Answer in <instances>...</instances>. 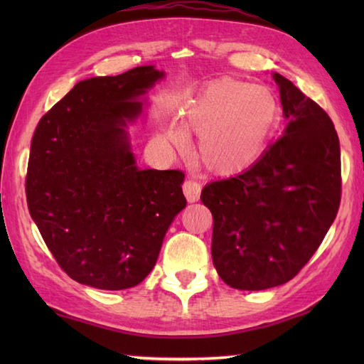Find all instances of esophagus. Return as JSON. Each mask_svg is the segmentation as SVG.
<instances>
[{
	"mask_svg": "<svg viewBox=\"0 0 364 364\" xmlns=\"http://www.w3.org/2000/svg\"><path fill=\"white\" fill-rule=\"evenodd\" d=\"M200 184L194 180H186L183 183V193L186 196L188 202H197L200 197Z\"/></svg>",
	"mask_w": 364,
	"mask_h": 364,
	"instance_id": "obj_1",
	"label": "esophagus"
}]
</instances>
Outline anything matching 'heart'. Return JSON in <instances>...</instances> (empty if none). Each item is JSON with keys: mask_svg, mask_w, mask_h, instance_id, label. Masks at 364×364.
<instances>
[{"mask_svg": "<svg viewBox=\"0 0 364 364\" xmlns=\"http://www.w3.org/2000/svg\"><path fill=\"white\" fill-rule=\"evenodd\" d=\"M278 119V101L264 86L242 80H217L184 110L183 122L168 123L162 138L186 149L193 133L199 138L197 157L207 170L230 175L260 156Z\"/></svg>", "mask_w": 364, "mask_h": 364, "instance_id": "1", "label": "heart"}]
</instances>
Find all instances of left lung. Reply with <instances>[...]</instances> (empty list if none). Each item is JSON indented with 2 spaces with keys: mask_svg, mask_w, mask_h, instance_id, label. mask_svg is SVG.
Segmentation results:
<instances>
[{
  "mask_svg": "<svg viewBox=\"0 0 364 364\" xmlns=\"http://www.w3.org/2000/svg\"><path fill=\"white\" fill-rule=\"evenodd\" d=\"M287 127L242 173L208 183L200 200L213 215L212 258L241 291L291 281L336 220L341 146L329 115L291 80L273 73Z\"/></svg>",
  "mask_w": 364,
  "mask_h": 364,
  "instance_id": "8db88e82",
  "label": "left lung"
}]
</instances>
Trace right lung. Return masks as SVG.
<instances>
[{
	"instance_id": "add662e5",
	"label": "right lung",
	"mask_w": 364,
	"mask_h": 364,
	"mask_svg": "<svg viewBox=\"0 0 364 364\" xmlns=\"http://www.w3.org/2000/svg\"><path fill=\"white\" fill-rule=\"evenodd\" d=\"M165 72L141 65L82 80L41 117L30 146L28 212L59 267L104 291L138 286L186 207L180 170H141L127 123Z\"/></svg>"
}]
</instances>
